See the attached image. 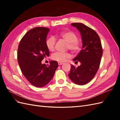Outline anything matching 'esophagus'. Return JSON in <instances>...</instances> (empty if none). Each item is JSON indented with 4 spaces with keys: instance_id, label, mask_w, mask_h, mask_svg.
Masks as SVG:
<instances>
[{
    "instance_id": "obj_1",
    "label": "esophagus",
    "mask_w": 120,
    "mask_h": 120,
    "mask_svg": "<svg viewBox=\"0 0 120 120\" xmlns=\"http://www.w3.org/2000/svg\"><path fill=\"white\" fill-rule=\"evenodd\" d=\"M63 64V63H62V62H58V65H62Z\"/></svg>"
}]
</instances>
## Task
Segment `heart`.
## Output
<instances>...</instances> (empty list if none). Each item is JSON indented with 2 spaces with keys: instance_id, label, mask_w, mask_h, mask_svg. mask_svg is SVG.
<instances>
[{
  "instance_id": "obj_1",
  "label": "heart",
  "mask_w": 120,
  "mask_h": 120,
  "mask_svg": "<svg viewBox=\"0 0 120 120\" xmlns=\"http://www.w3.org/2000/svg\"><path fill=\"white\" fill-rule=\"evenodd\" d=\"M60 36L68 43V47L73 52H77L80 50V45L77 41L78 37L75 33L72 31H65L61 33ZM56 44V39L54 37H50L46 40V44L48 49L53 50ZM71 57L68 52H56L52 55V58L53 60L58 62H64L68 58Z\"/></svg>"
}]
</instances>
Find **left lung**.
<instances>
[{"mask_svg": "<svg viewBox=\"0 0 120 120\" xmlns=\"http://www.w3.org/2000/svg\"><path fill=\"white\" fill-rule=\"evenodd\" d=\"M80 33L82 48L73 60L80 63L77 68L71 65L68 76L73 82L83 85L92 79L98 71L103 55L101 42L98 34L81 22L71 24Z\"/></svg>", "mask_w": 120, "mask_h": 120, "instance_id": "obj_1", "label": "left lung"}]
</instances>
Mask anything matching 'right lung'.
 Here are the masks:
<instances>
[{
	"label": "right lung",
	"mask_w": 120,
	"mask_h": 120,
	"mask_svg": "<svg viewBox=\"0 0 120 120\" xmlns=\"http://www.w3.org/2000/svg\"><path fill=\"white\" fill-rule=\"evenodd\" d=\"M49 30L41 27L29 30L22 37L18 48L17 61L22 74L36 87L47 85L58 67L56 61H51L48 66L41 62L44 57L49 55L46 44Z\"/></svg>",
	"instance_id": "obj_1"
}]
</instances>
